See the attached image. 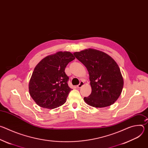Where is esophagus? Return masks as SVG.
<instances>
[{"label":"esophagus","mask_w":148,"mask_h":148,"mask_svg":"<svg viewBox=\"0 0 148 148\" xmlns=\"http://www.w3.org/2000/svg\"><path fill=\"white\" fill-rule=\"evenodd\" d=\"M84 85V81H80V82H79V84H78V85L77 86V88H81L82 86H83Z\"/></svg>","instance_id":"obj_1"}]
</instances>
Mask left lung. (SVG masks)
Instances as JSON below:
<instances>
[{
    "label": "left lung",
    "instance_id": "1",
    "mask_svg": "<svg viewBox=\"0 0 148 148\" xmlns=\"http://www.w3.org/2000/svg\"><path fill=\"white\" fill-rule=\"evenodd\" d=\"M87 68L90 75L91 93L84 97L88 105L103 108L112 105L120 96L123 79L116 61L103 51L88 49L74 53Z\"/></svg>",
    "mask_w": 148,
    "mask_h": 148
}]
</instances>
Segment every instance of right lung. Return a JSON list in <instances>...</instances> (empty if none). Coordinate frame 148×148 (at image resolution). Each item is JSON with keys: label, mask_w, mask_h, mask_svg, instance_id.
Segmentation results:
<instances>
[{"label": "right lung", "mask_w": 148, "mask_h": 148, "mask_svg": "<svg viewBox=\"0 0 148 148\" xmlns=\"http://www.w3.org/2000/svg\"><path fill=\"white\" fill-rule=\"evenodd\" d=\"M74 59L69 51H58L45 57L36 65L29 81V91L38 106L54 109L66 102L71 89L64 70Z\"/></svg>", "instance_id": "obj_1"}]
</instances>
